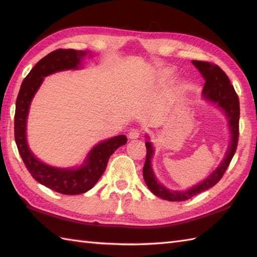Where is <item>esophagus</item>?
<instances>
[{"instance_id": "1", "label": "esophagus", "mask_w": 257, "mask_h": 257, "mask_svg": "<svg viewBox=\"0 0 257 257\" xmlns=\"http://www.w3.org/2000/svg\"><path fill=\"white\" fill-rule=\"evenodd\" d=\"M128 137L129 139H138L140 137V130L139 129H132L130 130V133L128 134Z\"/></svg>"}]
</instances>
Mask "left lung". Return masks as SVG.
Here are the masks:
<instances>
[{
    "instance_id": "left-lung-1",
    "label": "left lung",
    "mask_w": 257,
    "mask_h": 257,
    "mask_svg": "<svg viewBox=\"0 0 257 257\" xmlns=\"http://www.w3.org/2000/svg\"><path fill=\"white\" fill-rule=\"evenodd\" d=\"M192 64L199 69V72L203 76V78L205 80L203 91H202L204 99L216 103V105L224 111L225 116L228 119V127H230L231 133V143L230 146H228L224 159L220 163V166L217 167L205 180H203L201 183L194 185V187L187 191H172L167 189L166 187H163L162 184L158 182V180L151 168V159L152 156H154L155 150L150 141H147V156L143 170L144 179L147 187L149 188L152 193L163 200L168 201H185L188 199H191L196 194L203 192L205 190H209L210 188L214 187L223 177V174L226 171L227 167L230 166L232 158L236 151L238 141L239 101L236 92L234 90V87L231 85L230 79H228L226 74L215 64L202 61H192Z\"/></svg>"
}]
</instances>
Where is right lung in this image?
<instances>
[{
	"mask_svg": "<svg viewBox=\"0 0 257 257\" xmlns=\"http://www.w3.org/2000/svg\"><path fill=\"white\" fill-rule=\"evenodd\" d=\"M89 51L56 50L42 58L21 85L16 98L14 116V136L20 155L31 176L37 182L58 193L75 195L85 193L97 183L105 172L109 158L119 147L127 144L124 135L103 140L92 148L84 163L78 168H55L42 162L33 155L26 140V121L33 97L44 77L61 70L77 69Z\"/></svg>",
	"mask_w": 257,
	"mask_h": 257,
	"instance_id": "add662e5",
	"label": "right lung"
}]
</instances>
